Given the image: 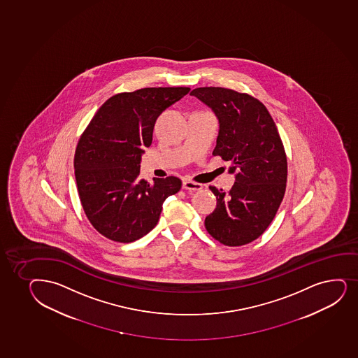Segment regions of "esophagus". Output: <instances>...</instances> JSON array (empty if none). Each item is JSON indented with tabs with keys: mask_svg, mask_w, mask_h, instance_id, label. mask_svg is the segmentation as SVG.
I'll list each match as a JSON object with an SVG mask.
<instances>
[{
	"mask_svg": "<svg viewBox=\"0 0 358 358\" xmlns=\"http://www.w3.org/2000/svg\"><path fill=\"white\" fill-rule=\"evenodd\" d=\"M182 189H186V191L194 192V191H201V189H203V186H201V184L194 182V181L184 180V182H182Z\"/></svg>",
	"mask_w": 358,
	"mask_h": 358,
	"instance_id": "obj_1",
	"label": "esophagus"
}]
</instances>
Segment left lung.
<instances>
[{"mask_svg":"<svg viewBox=\"0 0 358 358\" xmlns=\"http://www.w3.org/2000/svg\"><path fill=\"white\" fill-rule=\"evenodd\" d=\"M214 111L220 123L213 155L229 161L235 182L228 194L210 186L217 199L206 228L226 246H243L259 238L283 201L288 162L271 115L246 93L199 87L191 92Z\"/></svg>","mask_w":358,"mask_h":358,"instance_id":"left-lung-1","label":"left lung"}]
</instances>
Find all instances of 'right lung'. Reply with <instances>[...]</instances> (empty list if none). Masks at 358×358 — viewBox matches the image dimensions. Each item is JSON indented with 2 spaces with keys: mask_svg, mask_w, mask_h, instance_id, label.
Masks as SVG:
<instances>
[{
  "mask_svg": "<svg viewBox=\"0 0 358 358\" xmlns=\"http://www.w3.org/2000/svg\"><path fill=\"white\" fill-rule=\"evenodd\" d=\"M189 87H152L113 95L78 140L74 169L78 197L92 226L115 243L138 240L157 226L177 177L140 178L141 155L152 144L157 117Z\"/></svg>",
  "mask_w": 358,
  "mask_h": 358,
  "instance_id": "1",
  "label": "right lung"
}]
</instances>
